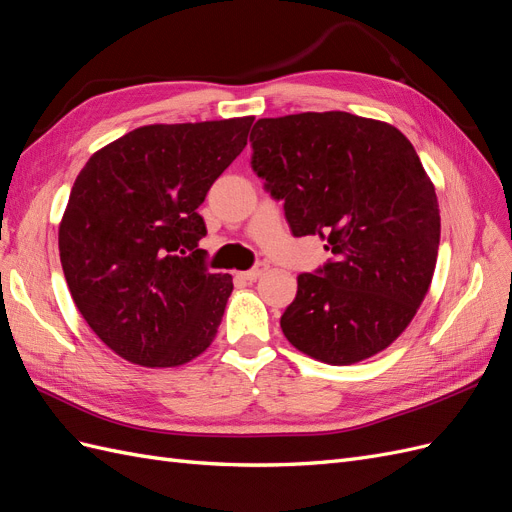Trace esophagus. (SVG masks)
I'll use <instances>...</instances> for the list:
<instances>
[{"mask_svg": "<svg viewBox=\"0 0 512 512\" xmlns=\"http://www.w3.org/2000/svg\"><path fill=\"white\" fill-rule=\"evenodd\" d=\"M269 269V265H267V262H256V265L250 269V271H243L241 275L245 277V280H250V282H256L258 280V277H262V275H265V271Z\"/></svg>", "mask_w": 512, "mask_h": 512, "instance_id": "obj_1", "label": "esophagus"}]
</instances>
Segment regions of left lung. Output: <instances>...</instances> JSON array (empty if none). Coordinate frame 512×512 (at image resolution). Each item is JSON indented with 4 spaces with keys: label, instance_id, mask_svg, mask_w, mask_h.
Listing matches in <instances>:
<instances>
[{
    "label": "left lung",
    "instance_id": "1",
    "mask_svg": "<svg viewBox=\"0 0 512 512\" xmlns=\"http://www.w3.org/2000/svg\"><path fill=\"white\" fill-rule=\"evenodd\" d=\"M250 143L292 235H318L333 254L297 277L280 320L288 342L329 365L393 344L425 299L440 245L436 190L412 143L342 111L258 119Z\"/></svg>",
    "mask_w": 512,
    "mask_h": 512
}]
</instances>
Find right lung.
Here are the masks:
<instances>
[{
    "mask_svg": "<svg viewBox=\"0 0 512 512\" xmlns=\"http://www.w3.org/2000/svg\"><path fill=\"white\" fill-rule=\"evenodd\" d=\"M254 117L145 126L89 158L59 224V258L102 342L145 367L205 352L232 292L198 241V207L247 145Z\"/></svg>",
    "mask_w": 512,
    "mask_h": 512,
    "instance_id": "right-lung-1",
    "label": "right lung"
}]
</instances>
